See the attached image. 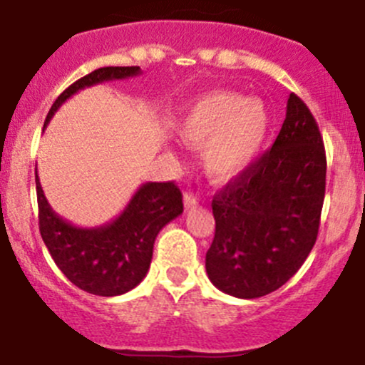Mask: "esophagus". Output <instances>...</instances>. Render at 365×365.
I'll return each mask as SVG.
<instances>
[{
	"label": "esophagus",
	"mask_w": 365,
	"mask_h": 365,
	"mask_svg": "<svg viewBox=\"0 0 365 365\" xmlns=\"http://www.w3.org/2000/svg\"><path fill=\"white\" fill-rule=\"evenodd\" d=\"M198 205V198L195 197L193 193H186L184 195V207L186 209H193V207H197Z\"/></svg>",
	"instance_id": "1"
}]
</instances>
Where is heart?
Masks as SVG:
<instances>
[{
    "label": "heart",
    "instance_id": "b5f03b06",
    "mask_svg": "<svg viewBox=\"0 0 365 365\" xmlns=\"http://www.w3.org/2000/svg\"><path fill=\"white\" fill-rule=\"evenodd\" d=\"M174 131L184 144L204 148L205 172L212 181L223 182L260 156L269 138L270 115L260 100L214 91L187 107L174 121Z\"/></svg>",
    "mask_w": 365,
    "mask_h": 365
}]
</instances>
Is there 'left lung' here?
Masks as SVG:
<instances>
[{
  "label": "left lung",
  "mask_w": 365,
  "mask_h": 365,
  "mask_svg": "<svg viewBox=\"0 0 365 365\" xmlns=\"http://www.w3.org/2000/svg\"><path fill=\"white\" fill-rule=\"evenodd\" d=\"M325 175L320 130L292 93L270 151L214 197L216 232L205 255L210 283L237 299L283 287L317 242Z\"/></svg>",
  "instance_id": "obj_1"
}]
</instances>
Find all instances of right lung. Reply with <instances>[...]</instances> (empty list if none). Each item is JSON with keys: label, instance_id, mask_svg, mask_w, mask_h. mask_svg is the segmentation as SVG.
<instances>
[{"label": "right lung", "instance_id": "right-lung-1", "mask_svg": "<svg viewBox=\"0 0 365 365\" xmlns=\"http://www.w3.org/2000/svg\"><path fill=\"white\" fill-rule=\"evenodd\" d=\"M140 66H105L78 78L58 96L45 125L81 89L140 75ZM40 234L52 260L81 290L115 297L133 290L148 274L161 228L182 214V195L174 182H145L118 217L101 227H75L54 212L35 168Z\"/></svg>", "mask_w": 365, "mask_h": 365}]
</instances>
